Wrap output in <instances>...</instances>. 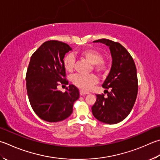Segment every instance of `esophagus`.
<instances>
[{
	"mask_svg": "<svg viewBox=\"0 0 160 160\" xmlns=\"http://www.w3.org/2000/svg\"><path fill=\"white\" fill-rule=\"evenodd\" d=\"M88 94H89V92H86V91H84V90H80V95H88Z\"/></svg>",
	"mask_w": 160,
	"mask_h": 160,
	"instance_id": "esophagus-1",
	"label": "esophagus"
}]
</instances>
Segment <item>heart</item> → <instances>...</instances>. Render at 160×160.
<instances>
[{
  "instance_id": "b5f03b06",
  "label": "heart",
  "mask_w": 160,
  "mask_h": 160,
  "mask_svg": "<svg viewBox=\"0 0 160 160\" xmlns=\"http://www.w3.org/2000/svg\"><path fill=\"white\" fill-rule=\"evenodd\" d=\"M78 54L81 58L86 60L90 63L92 65V70L99 74H105L108 72V63L102 60L103 58L102 53L98 50L88 48L81 50ZM74 56L72 54L69 53L63 58V67L66 71L71 72L74 70ZM98 77L92 74L88 75L75 74L72 77V82L78 88L83 90H89L93 85L98 82Z\"/></svg>"
}]
</instances>
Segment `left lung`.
I'll use <instances>...</instances> for the list:
<instances>
[{"instance_id": "left-lung-1", "label": "left lung", "mask_w": 160, "mask_h": 160, "mask_svg": "<svg viewBox=\"0 0 160 160\" xmlns=\"http://www.w3.org/2000/svg\"><path fill=\"white\" fill-rule=\"evenodd\" d=\"M93 42L106 44L110 49L112 64L102 87L110 89L107 96L96 95L92 107L96 119L107 124H116L126 118L136 101L138 80L136 65L127 49L118 42L100 39Z\"/></svg>"}]
</instances>
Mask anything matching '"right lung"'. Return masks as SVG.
Segmentation results:
<instances>
[{
    "label": "right lung",
    "mask_w": 160,
    "mask_h": 160,
    "mask_svg": "<svg viewBox=\"0 0 160 160\" xmlns=\"http://www.w3.org/2000/svg\"><path fill=\"white\" fill-rule=\"evenodd\" d=\"M72 51L60 41L45 42L32 54L26 76L28 99L35 113L45 121H62L70 116L74 102L79 98L76 86L69 85L65 92L59 84H68L63 67L65 55Z\"/></svg>",
    "instance_id": "1"
}]
</instances>
